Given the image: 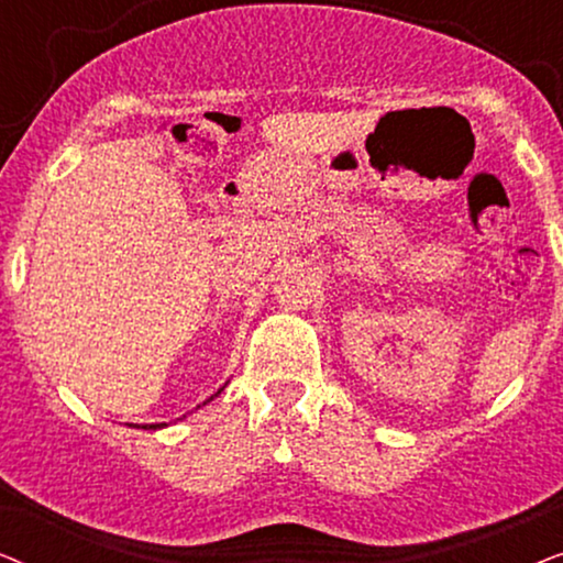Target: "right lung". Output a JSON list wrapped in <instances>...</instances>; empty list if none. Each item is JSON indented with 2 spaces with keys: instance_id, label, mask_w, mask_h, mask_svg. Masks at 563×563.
Instances as JSON below:
<instances>
[{
  "instance_id": "1",
  "label": "right lung",
  "mask_w": 563,
  "mask_h": 563,
  "mask_svg": "<svg viewBox=\"0 0 563 563\" xmlns=\"http://www.w3.org/2000/svg\"><path fill=\"white\" fill-rule=\"evenodd\" d=\"M220 391H222V389H220ZM220 391H218V395H220ZM218 395H212L210 399H205V402H202V405H207V402H212V399H214V397H218ZM164 426H166V422H156V426H143V428H145V430H158V428H164ZM133 428H141V426H133Z\"/></svg>"
}]
</instances>
